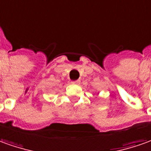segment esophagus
Returning <instances> with one entry per match:
<instances>
[{"label":"esophagus","instance_id":"esophagus-1","mask_svg":"<svg viewBox=\"0 0 151 151\" xmlns=\"http://www.w3.org/2000/svg\"><path fill=\"white\" fill-rule=\"evenodd\" d=\"M72 83H74V84H80V80H76V81H73Z\"/></svg>","mask_w":151,"mask_h":151}]
</instances>
